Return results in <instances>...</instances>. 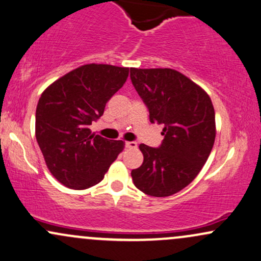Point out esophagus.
I'll list each match as a JSON object with an SVG mask.
<instances>
[{
	"label": "esophagus",
	"instance_id": "esophagus-1",
	"mask_svg": "<svg viewBox=\"0 0 261 261\" xmlns=\"http://www.w3.org/2000/svg\"><path fill=\"white\" fill-rule=\"evenodd\" d=\"M138 144L136 142H125V148L128 149H136Z\"/></svg>",
	"mask_w": 261,
	"mask_h": 261
}]
</instances>
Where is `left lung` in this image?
Instances as JSON below:
<instances>
[{
	"instance_id": "8db88e82",
	"label": "left lung",
	"mask_w": 261,
	"mask_h": 261,
	"mask_svg": "<svg viewBox=\"0 0 261 261\" xmlns=\"http://www.w3.org/2000/svg\"><path fill=\"white\" fill-rule=\"evenodd\" d=\"M130 81L149 110L151 123L164 124L158 148L140 144L142 166L132 170L134 186L151 197H168L192 182L215 142V111L205 91L170 68H130Z\"/></svg>"
}]
</instances>
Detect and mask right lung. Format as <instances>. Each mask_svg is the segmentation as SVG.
Listing matches in <instances>:
<instances>
[{
    "mask_svg": "<svg viewBox=\"0 0 261 261\" xmlns=\"http://www.w3.org/2000/svg\"><path fill=\"white\" fill-rule=\"evenodd\" d=\"M128 74L124 67L85 64L41 94L35 137L48 170L63 186L79 191L97 185L123 150L122 140L94 136L89 125L103 115Z\"/></svg>",
    "mask_w": 261,
    "mask_h": 261,
    "instance_id": "1",
    "label": "right lung"
}]
</instances>
